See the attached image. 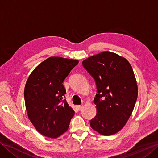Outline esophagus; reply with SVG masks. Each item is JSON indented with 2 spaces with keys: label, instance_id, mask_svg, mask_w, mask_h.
Here are the masks:
<instances>
[{
  "label": "esophagus",
  "instance_id": "34e87169",
  "mask_svg": "<svg viewBox=\"0 0 158 158\" xmlns=\"http://www.w3.org/2000/svg\"><path fill=\"white\" fill-rule=\"evenodd\" d=\"M76 107H77L78 110H79V111H80V110H81V109H82L83 106H76Z\"/></svg>",
  "mask_w": 158,
  "mask_h": 158
}]
</instances>
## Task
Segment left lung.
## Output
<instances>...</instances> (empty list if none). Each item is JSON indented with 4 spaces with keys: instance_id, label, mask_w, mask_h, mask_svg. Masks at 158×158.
<instances>
[{
    "instance_id": "obj_1",
    "label": "left lung",
    "mask_w": 158,
    "mask_h": 158,
    "mask_svg": "<svg viewBox=\"0 0 158 158\" xmlns=\"http://www.w3.org/2000/svg\"><path fill=\"white\" fill-rule=\"evenodd\" d=\"M82 64L97 86V114L90 126L102 135H114L126 125L137 99L138 85L132 66L125 58L109 51L89 56Z\"/></svg>"
}]
</instances>
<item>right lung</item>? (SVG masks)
I'll return each mask as SVG.
<instances>
[{
	"mask_svg": "<svg viewBox=\"0 0 158 158\" xmlns=\"http://www.w3.org/2000/svg\"><path fill=\"white\" fill-rule=\"evenodd\" d=\"M78 60L51 56L32 71L24 88L28 118L42 135L56 138L67 131L74 111L64 99L63 81Z\"/></svg>",
	"mask_w": 158,
	"mask_h": 158,
	"instance_id": "add662e5",
	"label": "right lung"
}]
</instances>
